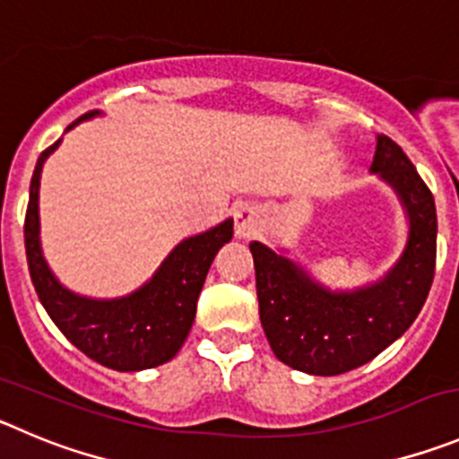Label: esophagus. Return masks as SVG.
I'll return each instance as SVG.
<instances>
[{"mask_svg":"<svg viewBox=\"0 0 459 459\" xmlns=\"http://www.w3.org/2000/svg\"><path fill=\"white\" fill-rule=\"evenodd\" d=\"M262 225V207L252 202H241L234 209V230L238 238H252Z\"/></svg>","mask_w":459,"mask_h":459,"instance_id":"esophagus-1","label":"esophagus"}]
</instances>
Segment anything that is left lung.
Returning a JSON list of instances; mask_svg holds the SVG:
<instances>
[{
  "label": "left lung",
  "instance_id": "obj_1",
  "mask_svg": "<svg viewBox=\"0 0 459 459\" xmlns=\"http://www.w3.org/2000/svg\"><path fill=\"white\" fill-rule=\"evenodd\" d=\"M371 172L394 188L407 216L403 255L377 281L332 291L300 264L252 241L259 318L280 361L309 376H339L380 355L421 312L435 277V197L389 136H377Z\"/></svg>",
  "mask_w": 459,
  "mask_h": 459
}]
</instances>
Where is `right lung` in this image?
I'll use <instances>...</instances> for the list:
<instances>
[{"instance_id": "obj_1", "label": "right lung", "mask_w": 459, "mask_h": 459, "mask_svg": "<svg viewBox=\"0 0 459 459\" xmlns=\"http://www.w3.org/2000/svg\"><path fill=\"white\" fill-rule=\"evenodd\" d=\"M102 111H88L65 132ZM61 138L38 157L29 186V207L24 218V247L29 275L58 330L83 355L113 371H143L166 364L178 355L195 321L197 296L207 280L216 252L234 234V221L218 222L207 232L188 237L172 247L154 275L136 291L120 298H88L63 287L48 266L40 246L38 193L40 172Z\"/></svg>"}]
</instances>
